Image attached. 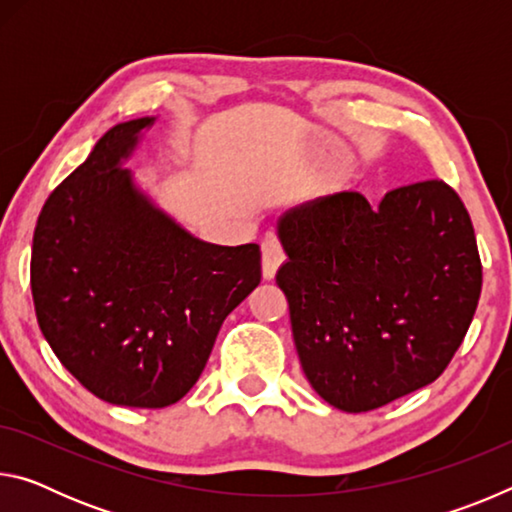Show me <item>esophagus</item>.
Wrapping results in <instances>:
<instances>
[{
    "label": "esophagus",
    "instance_id": "esophagus-1",
    "mask_svg": "<svg viewBox=\"0 0 512 512\" xmlns=\"http://www.w3.org/2000/svg\"><path fill=\"white\" fill-rule=\"evenodd\" d=\"M284 259H287V253H284L280 241L275 237H266L262 241V273L266 280H273L277 268L284 264Z\"/></svg>",
    "mask_w": 512,
    "mask_h": 512
}]
</instances>
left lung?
Masks as SVG:
<instances>
[{
    "label": "left lung",
    "mask_w": 512,
    "mask_h": 512,
    "mask_svg": "<svg viewBox=\"0 0 512 512\" xmlns=\"http://www.w3.org/2000/svg\"><path fill=\"white\" fill-rule=\"evenodd\" d=\"M289 262L277 287L314 391L336 409H379L443 375L470 327L483 268L472 219L445 180L377 207L336 192L277 221Z\"/></svg>",
    "instance_id": "obj_1"
}]
</instances>
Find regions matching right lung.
<instances>
[{
	"label": "right lung",
	"mask_w": 512,
	"mask_h": 512,
	"mask_svg": "<svg viewBox=\"0 0 512 512\" xmlns=\"http://www.w3.org/2000/svg\"><path fill=\"white\" fill-rule=\"evenodd\" d=\"M153 119L101 137L42 205L31 250L38 325L99 400L164 409L189 393L225 316L262 280L257 244L187 235L137 194L119 160Z\"/></svg>",
	"instance_id": "right-lung-1"
}]
</instances>
